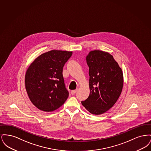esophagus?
Here are the masks:
<instances>
[{
  "mask_svg": "<svg viewBox=\"0 0 151 151\" xmlns=\"http://www.w3.org/2000/svg\"><path fill=\"white\" fill-rule=\"evenodd\" d=\"M78 91V89H75V90H73L71 91V94H72V95H74L76 93V92Z\"/></svg>",
  "mask_w": 151,
  "mask_h": 151,
  "instance_id": "1",
  "label": "esophagus"
}]
</instances>
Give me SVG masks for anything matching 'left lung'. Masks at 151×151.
<instances>
[{
    "label": "left lung",
    "mask_w": 151,
    "mask_h": 151,
    "mask_svg": "<svg viewBox=\"0 0 151 151\" xmlns=\"http://www.w3.org/2000/svg\"><path fill=\"white\" fill-rule=\"evenodd\" d=\"M86 59L90 94L81 104L90 113L100 115L112 108L119 99L123 86V72L108 52L91 51Z\"/></svg>",
    "instance_id": "left-lung-1"
}]
</instances>
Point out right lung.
<instances>
[{
	"instance_id": "right-lung-1",
	"label": "right lung",
	"mask_w": 151,
	"mask_h": 151,
	"mask_svg": "<svg viewBox=\"0 0 151 151\" xmlns=\"http://www.w3.org/2000/svg\"><path fill=\"white\" fill-rule=\"evenodd\" d=\"M72 51L52 50L38 56L25 76L27 92L32 104L43 111H52L63 105L68 97L63 77V67Z\"/></svg>"
}]
</instances>
